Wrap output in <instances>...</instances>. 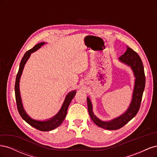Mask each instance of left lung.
<instances>
[{
    "label": "left lung",
    "mask_w": 157,
    "mask_h": 157,
    "mask_svg": "<svg viewBox=\"0 0 157 157\" xmlns=\"http://www.w3.org/2000/svg\"><path fill=\"white\" fill-rule=\"evenodd\" d=\"M119 59L126 64L130 65L136 77V82L133 98L129 109L121 117L109 122L101 121L94 115L92 112V106L90 99L87 98L88 110L92 121L97 126L103 129L115 130L120 129L132 120L138 112L140 108L141 102L143 96L145 85V76L144 72V65L140 56L137 52L130 48L129 46H126V51L122 54Z\"/></svg>",
    "instance_id": "left-lung-1"
}]
</instances>
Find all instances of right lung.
I'll list each match as a JSON object with an SVG mask.
<instances>
[{
    "instance_id": "add662e5",
    "label": "right lung",
    "mask_w": 157,
    "mask_h": 157,
    "mask_svg": "<svg viewBox=\"0 0 157 157\" xmlns=\"http://www.w3.org/2000/svg\"><path fill=\"white\" fill-rule=\"evenodd\" d=\"M44 44V42H40V43L35 45L33 48L27 51L22 58L20 62V68H19L18 72L16 75V83H15V96H16V101L17 110L23 119L26 122H27L29 125L36 128V129L40 131L46 132V131H50V130L55 129V128L58 127L61 123L63 122L66 117V115H67V109H68L69 104L71 101H72L73 98H74L75 95L76 94V91L71 92L67 95V97H66L65 99L62 107H61L60 109L59 112L57 114L55 117L51 118V119L49 121H37L32 119V118H31L27 115L22 105L20 94V89H19V82H20V77L21 75L23 67H24V65L26 63V61H27L28 59H29V56H31V54L39 49V48H40V46L43 45Z\"/></svg>"
}]
</instances>
